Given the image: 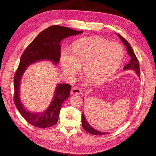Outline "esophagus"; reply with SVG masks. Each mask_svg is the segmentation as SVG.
<instances>
[{"instance_id": "1", "label": "esophagus", "mask_w": 156, "mask_h": 156, "mask_svg": "<svg viewBox=\"0 0 156 156\" xmlns=\"http://www.w3.org/2000/svg\"><path fill=\"white\" fill-rule=\"evenodd\" d=\"M71 94L80 95L82 94V91L79 87H73L71 90Z\"/></svg>"}]
</instances>
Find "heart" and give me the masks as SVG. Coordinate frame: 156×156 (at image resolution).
Here are the masks:
<instances>
[{"label":"heart","instance_id":"obj_1","mask_svg":"<svg viewBox=\"0 0 156 156\" xmlns=\"http://www.w3.org/2000/svg\"><path fill=\"white\" fill-rule=\"evenodd\" d=\"M124 50L121 44L101 37L83 38L76 41L72 51L63 49L60 62L65 73L73 77L83 65L84 73L96 83L112 76L121 65Z\"/></svg>","mask_w":156,"mask_h":156}]
</instances>
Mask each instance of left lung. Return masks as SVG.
<instances>
[{
    "instance_id": "8db88e82",
    "label": "left lung",
    "mask_w": 156,
    "mask_h": 156,
    "mask_svg": "<svg viewBox=\"0 0 156 156\" xmlns=\"http://www.w3.org/2000/svg\"><path fill=\"white\" fill-rule=\"evenodd\" d=\"M118 36L120 37V39H121V41L123 42V43L124 44V45L126 46L128 53L129 57H131L129 62L124 66V70H134L136 72V73L137 74V75L138 76V77L140 78L141 74H140V63H139V61H138L135 54L134 53V52H133V49L131 47L130 44L128 43V42L125 38H123L120 34H118ZM81 119H82V126L84 128V129L85 131H86L87 133H90V134L94 135H99V136L108 134V133L101 132V131H98V130L95 129L94 128H93L90 124L88 123V122L86 120L83 114L81 115Z\"/></svg>"
}]
</instances>
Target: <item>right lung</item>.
Returning a JSON list of instances; mask_svg holds the SVG:
<instances>
[{
	"label": "right lung",
	"mask_w": 156,
	"mask_h": 156,
	"mask_svg": "<svg viewBox=\"0 0 156 156\" xmlns=\"http://www.w3.org/2000/svg\"><path fill=\"white\" fill-rule=\"evenodd\" d=\"M82 33L67 27L51 26L41 32L21 55L13 80L14 102L21 116L31 125L41 128L55 125L58 122L62 104L69 97L71 86L69 84H58L53 100L47 110L41 114L30 112L25 108L19 98L21 79L27 66L36 62L45 60H51L57 65L60 58V41L66 37Z\"/></svg>",
	"instance_id": "1"
}]
</instances>
